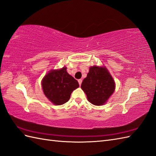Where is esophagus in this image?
<instances>
[{"label":"esophagus","mask_w":156,"mask_h":156,"mask_svg":"<svg viewBox=\"0 0 156 156\" xmlns=\"http://www.w3.org/2000/svg\"><path fill=\"white\" fill-rule=\"evenodd\" d=\"M78 83H79V85L80 86H81V84H82V79H80V80H78Z\"/></svg>","instance_id":"1"}]
</instances>
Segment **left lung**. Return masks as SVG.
<instances>
[{"label":"left lung","mask_w":156,"mask_h":156,"mask_svg":"<svg viewBox=\"0 0 156 156\" xmlns=\"http://www.w3.org/2000/svg\"><path fill=\"white\" fill-rule=\"evenodd\" d=\"M115 87L114 79L107 68L97 66L90 67L89 72L81 85L88 100L95 106L106 104L114 93Z\"/></svg>","instance_id":"8db88e82"}]
</instances>
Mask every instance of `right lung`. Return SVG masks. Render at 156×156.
Segmentation results:
<instances>
[{
	"label": "right lung",
	"mask_w": 156,
	"mask_h": 156,
	"mask_svg": "<svg viewBox=\"0 0 156 156\" xmlns=\"http://www.w3.org/2000/svg\"><path fill=\"white\" fill-rule=\"evenodd\" d=\"M44 95L55 105H62L69 100L71 93L78 88L76 80L68 73L66 67L60 70H51L42 80Z\"/></svg>",
	"instance_id": "right-lung-1"
}]
</instances>
